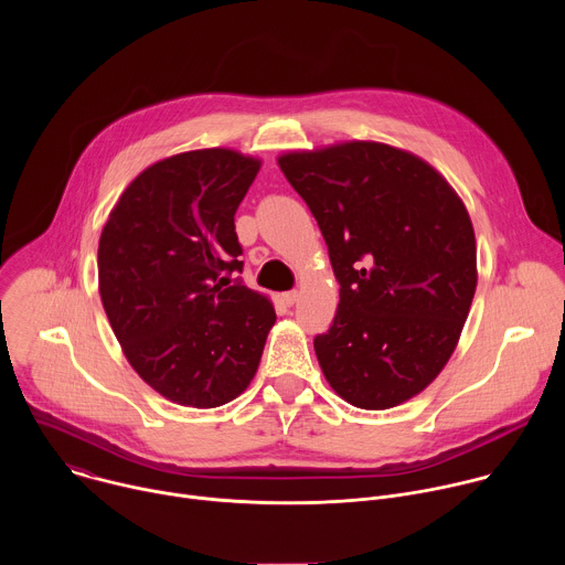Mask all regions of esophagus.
<instances>
[{
  "label": "esophagus",
  "instance_id": "esophagus-1",
  "mask_svg": "<svg viewBox=\"0 0 565 565\" xmlns=\"http://www.w3.org/2000/svg\"><path fill=\"white\" fill-rule=\"evenodd\" d=\"M297 299H299V292H297V290H288V292H281V301H284L286 306H292Z\"/></svg>",
  "mask_w": 565,
  "mask_h": 565
}]
</instances>
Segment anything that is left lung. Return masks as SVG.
<instances>
[{"instance_id": "left-lung-1", "label": "left lung", "mask_w": 565, "mask_h": 565, "mask_svg": "<svg viewBox=\"0 0 565 565\" xmlns=\"http://www.w3.org/2000/svg\"><path fill=\"white\" fill-rule=\"evenodd\" d=\"M277 163L329 246L340 303L315 353L331 388L382 412L449 362L476 292V236L447 179L375 140L286 151Z\"/></svg>"}]
</instances>
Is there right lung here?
<instances>
[{
  "label": "right lung",
  "instance_id": "1",
  "mask_svg": "<svg viewBox=\"0 0 565 565\" xmlns=\"http://www.w3.org/2000/svg\"><path fill=\"white\" fill-rule=\"evenodd\" d=\"M262 160L230 147L156 160L120 194L98 244V290L131 369L183 407L214 409L253 382L273 301L241 273L234 212Z\"/></svg>",
  "mask_w": 565,
  "mask_h": 565
}]
</instances>
